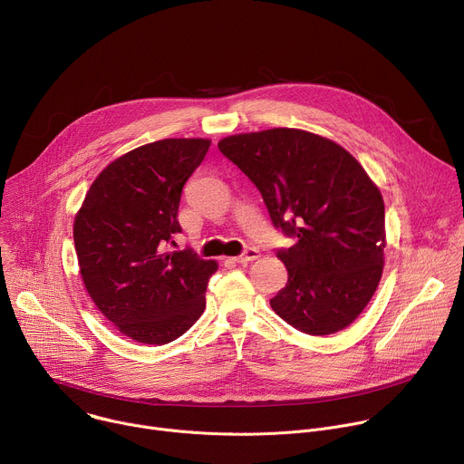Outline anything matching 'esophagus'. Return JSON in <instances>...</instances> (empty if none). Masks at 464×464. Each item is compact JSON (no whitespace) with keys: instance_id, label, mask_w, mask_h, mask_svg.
I'll return each instance as SVG.
<instances>
[{"instance_id":"obj_1","label":"esophagus","mask_w":464,"mask_h":464,"mask_svg":"<svg viewBox=\"0 0 464 464\" xmlns=\"http://www.w3.org/2000/svg\"><path fill=\"white\" fill-rule=\"evenodd\" d=\"M258 256H260V251L255 249V247H249V249H246L242 255L235 256L233 260L238 262V264H247V262H251V260H256Z\"/></svg>"}]
</instances>
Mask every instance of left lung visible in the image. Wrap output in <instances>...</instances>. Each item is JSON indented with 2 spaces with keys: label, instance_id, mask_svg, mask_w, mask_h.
<instances>
[{
  "label": "left lung",
  "instance_id": "left-lung-1",
  "mask_svg": "<svg viewBox=\"0 0 464 464\" xmlns=\"http://www.w3.org/2000/svg\"><path fill=\"white\" fill-rule=\"evenodd\" d=\"M218 149L260 190L274 226L297 240L277 251L288 283L270 299L274 312L310 336L349 326L383 270L380 188L343 147L299 128L235 134Z\"/></svg>",
  "mask_w": 464,
  "mask_h": 464
}]
</instances>
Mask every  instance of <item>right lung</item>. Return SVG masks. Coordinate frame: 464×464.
<instances>
[{"label": "right lung", "instance_id": "obj_1", "mask_svg": "<svg viewBox=\"0 0 464 464\" xmlns=\"http://www.w3.org/2000/svg\"><path fill=\"white\" fill-rule=\"evenodd\" d=\"M209 140H161L111 161L92 183L73 224L84 286L122 336L165 345L206 310L215 260L190 249L165 251L179 233L185 181L202 163Z\"/></svg>", "mask_w": 464, "mask_h": 464}]
</instances>
